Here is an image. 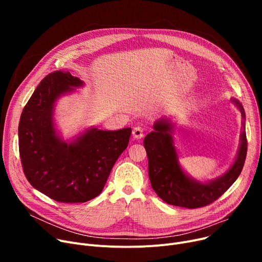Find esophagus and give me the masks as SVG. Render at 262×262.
<instances>
[{
	"label": "esophagus",
	"mask_w": 262,
	"mask_h": 262,
	"mask_svg": "<svg viewBox=\"0 0 262 262\" xmlns=\"http://www.w3.org/2000/svg\"><path fill=\"white\" fill-rule=\"evenodd\" d=\"M143 136H144V135H143V129H142L141 127L137 126V127H135V128L133 129V137H134L135 139H141Z\"/></svg>",
	"instance_id": "obj_1"
}]
</instances>
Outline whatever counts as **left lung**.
Returning <instances> with one entry per match:
<instances>
[{
  "label": "left lung",
  "mask_w": 262,
  "mask_h": 262,
  "mask_svg": "<svg viewBox=\"0 0 262 262\" xmlns=\"http://www.w3.org/2000/svg\"><path fill=\"white\" fill-rule=\"evenodd\" d=\"M242 117V127L238 152L225 173L213 180L201 182L192 177L180 162L174 144L176 122L171 117L158 119L143 141L148 159V177L157 195L169 205L185 208H199L221 196L239 177L246 157L247 141L245 133V112L240 101L230 98Z\"/></svg>",
  "instance_id": "left-lung-1"
}]
</instances>
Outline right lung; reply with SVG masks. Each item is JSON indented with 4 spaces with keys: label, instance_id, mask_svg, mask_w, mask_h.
Instances as JSON below:
<instances>
[{
    "label": "right lung",
    "instance_id": "right-lung-1",
    "mask_svg": "<svg viewBox=\"0 0 262 262\" xmlns=\"http://www.w3.org/2000/svg\"><path fill=\"white\" fill-rule=\"evenodd\" d=\"M82 87L85 82L68 71L49 74L25 105L19 123V150L27 181L62 203H85L98 196L132 134L130 127L90 126L64 139L55 109L60 98Z\"/></svg>",
    "mask_w": 262,
    "mask_h": 262
}]
</instances>
